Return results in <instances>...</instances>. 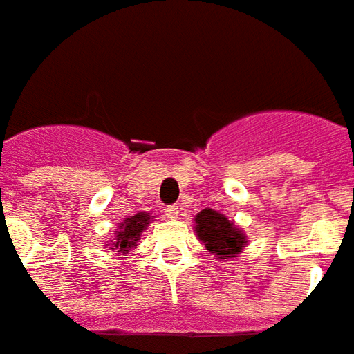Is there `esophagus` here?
I'll return each mask as SVG.
<instances>
[{
    "mask_svg": "<svg viewBox=\"0 0 354 354\" xmlns=\"http://www.w3.org/2000/svg\"><path fill=\"white\" fill-rule=\"evenodd\" d=\"M164 213H166L167 218H177L179 216V207L177 205H166Z\"/></svg>",
    "mask_w": 354,
    "mask_h": 354,
    "instance_id": "34e87169",
    "label": "esophagus"
}]
</instances>
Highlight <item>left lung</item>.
Returning <instances> with one entry per match:
<instances>
[{"instance_id": "1", "label": "left lung", "mask_w": 354, "mask_h": 354, "mask_svg": "<svg viewBox=\"0 0 354 354\" xmlns=\"http://www.w3.org/2000/svg\"><path fill=\"white\" fill-rule=\"evenodd\" d=\"M196 234L205 249L218 259L234 257L245 245V236L239 228L213 209H203L196 215Z\"/></svg>"}]
</instances>
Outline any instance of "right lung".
<instances>
[{"label":"right lung","instance_id":"1","mask_svg":"<svg viewBox=\"0 0 354 354\" xmlns=\"http://www.w3.org/2000/svg\"><path fill=\"white\" fill-rule=\"evenodd\" d=\"M151 223V216L147 213H138L131 218H126L122 224H120V232L117 234V241H115V247H118L120 251L126 252L131 247H136V241L139 239V234L145 230L147 224ZM118 251V252H120Z\"/></svg>","mask_w":354,"mask_h":354}]
</instances>
